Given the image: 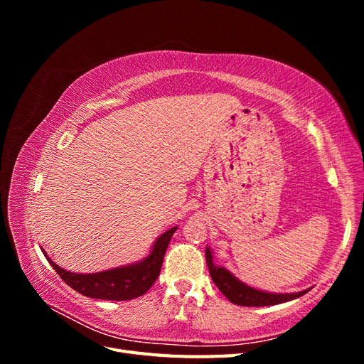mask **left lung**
<instances>
[{"mask_svg": "<svg viewBox=\"0 0 364 364\" xmlns=\"http://www.w3.org/2000/svg\"><path fill=\"white\" fill-rule=\"evenodd\" d=\"M205 258L209 269V274H211V278L218 287V290L222 291L230 302L237 305H243V306L277 305V304L297 299V297H301L311 290V289H306L297 293H270V291L258 290L255 287H250V285L245 284L243 281H240L235 274L230 273L226 267L215 264L213 250L209 247H206L205 250Z\"/></svg>", "mask_w": 364, "mask_h": 364, "instance_id": "obj_1", "label": "left lung"}]
</instances>
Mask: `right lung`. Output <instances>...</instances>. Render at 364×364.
Segmentation results:
<instances>
[{"label": "right lung", "mask_w": 364, "mask_h": 364, "mask_svg": "<svg viewBox=\"0 0 364 364\" xmlns=\"http://www.w3.org/2000/svg\"><path fill=\"white\" fill-rule=\"evenodd\" d=\"M176 229H178V226L161 234L155 240V243H153L151 250L146 258L127 264V266L97 273H74L65 270L48 258L46 250L42 249V252L51 264V267L60 274V278L80 294L92 297V299L130 301L144 294L158 279L165 250H167Z\"/></svg>", "instance_id": "1"}]
</instances>
